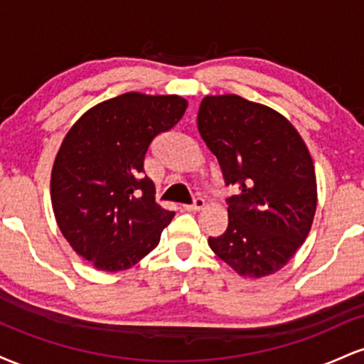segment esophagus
<instances>
[{
	"label": "esophagus",
	"mask_w": 364,
	"mask_h": 364,
	"mask_svg": "<svg viewBox=\"0 0 364 364\" xmlns=\"http://www.w3.org/2000/svg\"><path fill=\"white\" fill-rule=\"evenodd\" d=\"M203 205H205V200L200 198V196H196V198L193 200V203H191V205H185V208H186V210L196 212V210H202Z\"/></svg>",
	"instance_id": "obj_1"
}]
</instances>
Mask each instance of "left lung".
<instances>
[{
  "mask_svg": "<svg viewBox=\"0 0 364 364\" xmlns=\"http://www.w3.org/2000/svg\"><path fill=\"white\" fill-rule=\"evenodd\" d=\"M198 132L219 161L229 196L228 229L208 246L240 275L262 277L294 257L316 208L315 166L294 127L240 95H208Z\"/></svg>",
  "mask_w": 364,
  "mask_h": 364,
  "instance_id": "1",
  "label": "left lung"
}]
</instances>
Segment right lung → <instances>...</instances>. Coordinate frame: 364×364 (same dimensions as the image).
<instances>
[{
  "label": "right lung",
  "mask_w": 364,
  "mask_h": 364,
  "mask_svg": "<svg viewBox=\"0 0 364 364\" xmlns=\"http://www.w3.org/2000/svg\"><path fill=\"white\" fill-rule=\"evenodd\" d=\"M186 107L178 95L128 92L87 111L63 140L51 174L54 215L66 241L95 269L135 265L174 217L156 203L144 159Z\"/></svg>",
  "instance_id": "right-lung-1"
}]
</instances>
